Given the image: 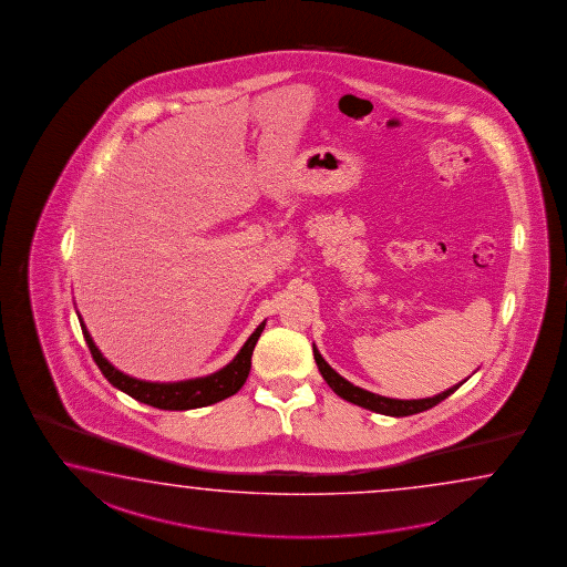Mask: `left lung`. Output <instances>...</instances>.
<instances>
[{"label": "left lung", "mask_w": 567, "mask_h": 567, "mask_svg": "<svg viewBox=\"0 0 567 567\" xmlns=\"http://www.w3.org/2000/svg\"><path fill=\"white\" fill-rule=\"evenodd\" d=\"M312 355H315L317 368L321 371L324 382L329 383V388H331L339 398H343V400L351 402V404L361 405V408H365V410H371V412L383 414V416L402 417L420 414V412H424V410H430V408L440 404L442 400H446L451 393L456 392V390L466 382V380H464V382L456 383V385H452L451 390L439 393V395H434V398H422V400H393V398L378 395V393L368 392V390H363V388H358V385L347 382L346 378H341V375L324 361L323 355L319 353V349L315 346H312Z\"/></svg>", "instance_id": "8db88e82"}]
</instances>
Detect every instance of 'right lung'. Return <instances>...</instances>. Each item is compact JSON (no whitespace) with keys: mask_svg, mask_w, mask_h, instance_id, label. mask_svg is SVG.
<instances>
[{"mask_svg":"<svg viewBox=\"0 0 567 567\" xmlns=\"http://www.w3.org/2000/svg\"><path fill=\"white\" fill-rule=\"evenodd\" d=\"M79 321H81L84 341L93 353L94 363L99 365V370L103 371L104 378L113 383L116 390L128 393L137 402L159 408V410H194V408L216 404V402H221V400L234 395L243 388L248 373H250V365H252L250 359H252L256 341L265 331V321H262L256 327L255 333L248 337V341L238 351V355L216 373H209L206 378H196V380H185V382L157 383L143 382V380L131 378L123 371L116 370L115 365H111L103 358L99 347L94 346L93 337L89 333L86 324L82 323L81 317H79Z\"/></svg>","mask_w":567,"mask_h":567,"instance_id":"obj_1","label":"right lung"}]
</instances>
